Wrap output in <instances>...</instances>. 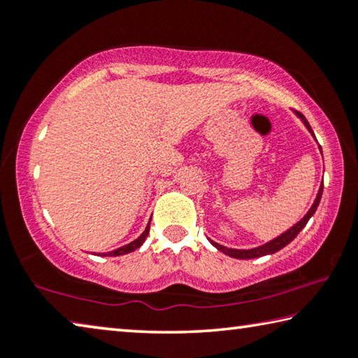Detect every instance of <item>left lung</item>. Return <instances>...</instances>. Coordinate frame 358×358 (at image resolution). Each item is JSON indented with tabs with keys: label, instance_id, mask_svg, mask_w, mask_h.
I'll use <instances>...</instances> for the list:
<instances>
[{
	"label": "left lung",
	"instance_id": "8db88e82",
	"mask_svg": "<svg viewBox=\"0 0 358 358\" xmlns=\"http://www.w3.org/2000/svg\"><path fill=\"white\" fill-rule=\"evenodd\" d=\"M299 117L301 118L303 123H305L306 128L310 129V132L313 134V129H311L310 123H308V121H306V118L303 117V115H300V113H299ZM322 191H324V183L320 185L316 201H314L313 207H311L310 211H308V213L305 215V217H303V220H300L299 222H296L295 226H292L289 230H286V232L281 234L280 237H276L275 240L268 241V243H265V245L259 246V248H252V250H232V248H226V246H222V245H220V243H215V241L210 240L211 245H213V246L216 248V250L222 251L224 254H227V256L234 257V259H256V257L266 256V254H273V252H276V251H280V250H282L284 246L289 245L290 241H292V240L296 237V235L300 234V230L306 226V222L310 221V217H311L314 213H316V210H317V207H319V202H320V197H322Z\"/></svg>",
	"mask_w": 358,
	"mask_h": 358
}]
</instances>
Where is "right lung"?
Here are the masks:
<instances>
[{"label": "right lung", "mask_w": 358, "mask_h": 358, "mask_svg": "<svg viewBox=\"0 0 358 358\" xmlns=\"http://www.w3.org/2000/svg\"><path fill=\"white\" fill-rule=\"evenodd\" d=\"M148 234H150V222H148L147 229H145L143 232H142L141 237L136 238L134 241H131V243H128V245H124V246L118 248V250H115V251H110V252L104 254V256H123V254H128V252L136 251L137 248H141V246L143 245V241H145V238L148 237Z\"/></svg>", "instance_id": "add662e5"}]
</instances>
